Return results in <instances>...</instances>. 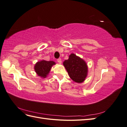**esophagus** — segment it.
<instances>
[{
    "mask_svg": "<svg viewBox=\"0 0 127 127\" xmlns=\"http://www.w3.org/2000/svg\"><path fill=\"white\" fill-rule=\"evenodd\" d=\"M57 61L58 63L59 64H61V63H62V60H61V58H59L57 59Z\"/></svg>",
    "mask_w": 127,
    "mask_h": 127,
    "instance_id": "34e87169",
    "label": "esophagus"
}]
</instances>
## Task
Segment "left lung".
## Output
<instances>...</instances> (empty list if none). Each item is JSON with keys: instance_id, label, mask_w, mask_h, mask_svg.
<instances>
[{"instance_id": "left-lung-1", "label": "left lung", "mask_w": 127, "mask_h": 127, "mask_svg": "<svg viewBox=\"0 0 127 127\" xmlns=\"http://www.w3.org/2000/svg\"><path fill=\"white\" fill-rule=\"evenodd\" d=\"M70 78L76 83H82L88 75V66L86 61L81 58L71 53L69 58L63 63Z\"/></svg>"}]
</instances>
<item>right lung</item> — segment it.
Listing matches in <instances>:
<instances>
[{
    "mask_svg": "<svg viewBox=\"0 0 127 127\" xmlns=\"http://www.w3.org/2000/svg\"><path fill=\"white\" fill-rule=\"evenodd\" d=\"M56 64L55 61L42 60L37 61L34 65V69L38 76L42 78H45L48 76L52 67Z\"/></svg>",
    "mask_w": 127,
    "mask_h": 127,
    "instance_id": "add662e5",
    "label": "right lung"
}]
</instances>
